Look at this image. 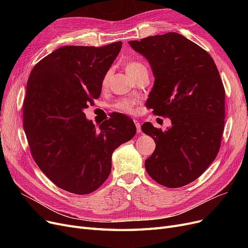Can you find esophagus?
Returning <instances> with one entry per match:
<instances>
[{
    "label": "esophagus",
    "instance_id": "1",
    "mask_svg": "<svg viewBox=\"0 0 248 248\" xmlns=\"http://www.w3.org/2000/svg\"><path fill=\"white\" fill-rule=\"evenodd\" d=\"M135 124H136V127H137V132L138 133H141V128H140V124L138 120H135Z\"/></svg>",
    "mask_w": 248,
    "mask_h": 248
}]
</instances>
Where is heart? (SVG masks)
Masks as SVG:
<instances>
[{
  "instance_id": "obj_1",
  "label": "heart",
  "mask_w": 248,
  "mask_h": 248,
  "mask_svg": "<svg viewBox=\"0 0 248 248\" xmlns=\"http://www.w3.org/2000/svg\"><path fill=\"white\" fill-rule=\"evenodd\" d=\"M125 70L129 76L134 77L139 72H140L142 70H147V67L140 62L132 61V62H128L126 64ZM108 77H109V72L107 73L106 76H104L103 80H102V86H106L108 84ZM135 106H136V101L133 99H121V100H117L113 104V109L119 111V112L126 113V114H134L136 112Z\"/></svg>"
}]
</instances>
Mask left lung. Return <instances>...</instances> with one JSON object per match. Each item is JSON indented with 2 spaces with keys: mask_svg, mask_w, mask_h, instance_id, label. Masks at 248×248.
Wrapping results in <instances>:
<instances>
[{
  "mask_svg": "<svg viewBox=\"0 0 248 248\" xmlns=\"http://www.w3.org/2000/svg\"><path fill=\"white\" fill-rule=\"evenodd\" d=\"M128 44L149 61L155 77L146 106L172 123L165 132L151 123L141 125L155 142L146 170L169 188L190 184L215 160L223 135L225 90L215 62L175 32Z\"/></svg>",
  "mask_w": 248,
  "mask_h": 248,
  "instance_id": "8db88e82",
  "label": "left lung"
}]
</instances>
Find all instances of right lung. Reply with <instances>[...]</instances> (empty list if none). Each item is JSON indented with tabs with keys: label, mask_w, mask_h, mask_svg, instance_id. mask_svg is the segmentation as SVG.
<instances>
[{
	"label": "right lung",
	"mask_w": 248,
	"mask_h": 248,
	"mask_svg": "<svg viewBox=\"0 0 248 248\" xmlns=\"http://www.w3.org/2000/svg\"><path fill=\"white\" fill-rule=\"evenodd\" d=\"M122 41L102 47L63 46L32 69L24 100V131L32 157L53 183L70 193L95 191L111 171L114 150L137 133L115 113L98 128L83 110L99 97Z\"/></svg>",
	"instance_id": "right-lung-1"
}]
</instances>
